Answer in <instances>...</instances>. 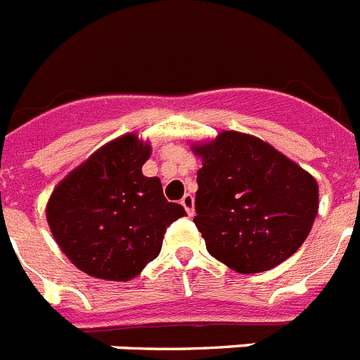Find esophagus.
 I'll use <instances>...</instances> for the list:
<instances>
[{"mask_svg":"<svg viewBox=\"0 0 360 360\" xmlns=\"http://www.w3.org/2000/svg\"><path fill=\"white\" fill-rule=\"evenodd\" d=\"M180 203H182V205H184V209H186V211H187V214L195 216V196L187 193V195L184 196L182 202H180Z\"/></svg>","mask_w":360,"mask_h":360,"instance_id":"34e87169","label":"esophagus"}]
</instances>
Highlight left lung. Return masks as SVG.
Returning <instances> with one entry per match:
<instances>
[{
  "instance_id": "left-lung-1",
  "label": "left lung",
  "mask_w": 360,
  "mask_h": 360,
  "mask_svg": "<svg viewBox=\"0 0 360 360\" xmlns=\"http://www.w3.org/2000/svg\"><path fill=\"white\" fill-rule=\"evenodd\" d=\"M191 149L202 158L195 224L212 257L256 274L304 243L319 209V186L308 171L240 131H221Z\"/></svg>"
}]
</instances>
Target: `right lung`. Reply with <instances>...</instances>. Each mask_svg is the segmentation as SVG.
<instances>
[{
	"label": "right lung",
	"instance_id": "1",
	"mask_svg": "<svg viewBox=\"0 0 360 360\" xmlns=\"http://www.w3.org/2000/svg\"><path fill=\"white\" fill-rule=\"evenodd\" d=\"M151 146L135 133L108 142L57 184L46 203L53 240L79 270L129 281L160 254L165 229L186 209L144 176Z\"/></svg>",
	"mask_w": 360,
	"mask_h": 360
}]
</instances>
